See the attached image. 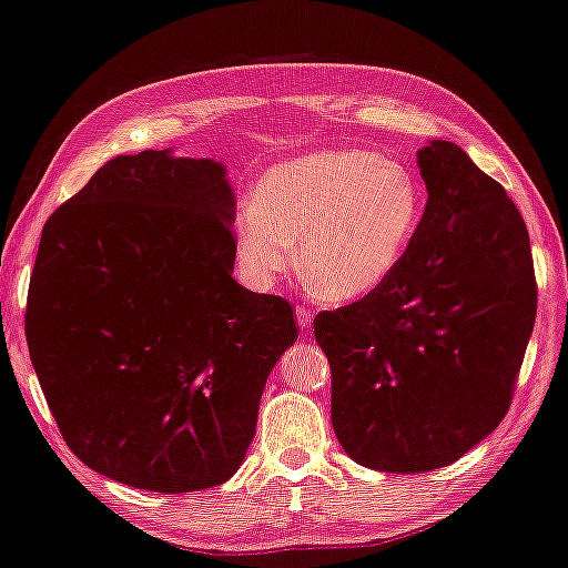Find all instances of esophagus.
<instances>
[{"instance_id":"34e87169","label":"esophagus","mask_w":568,"mask_h":568,"mask_svg":"<svg viewBox=\"0 0 568 568\" xmlns=\"http://www.w3.org/2000/svg\"><path fill=\"white\" fill-rule=\"evenodd\" d=\"M296 321H298V328H302V334H308V328H312V324H314V314L308 312V308L298 306L296 308Z\"/></svg>"}]
</instances>
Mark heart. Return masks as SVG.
I'll return each mask as SVG.
<instances>
[{"label":"heart","instance_id":"obj_1","mask_svg":"<svg viewBox=\"0 0 568 568\" xmlns=\"http://www.w3.org/2000/svg\"><path fill=\"white\" fill-rule=\"evenodd\" d=\"M423 195L398 160L318 151L272 168L234 217L242 276L266 288L296 264L334 304L366 298L390 280L417 232Z\"/></svg>","mask_w":568,"mask_h":568}]
</instances>
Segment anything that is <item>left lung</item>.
I'll list each match as a JSON object with an SVG mask.
<instances>
[{
  "label": "left lung",
  "instance_id": "obj_1",
  "mask_svg": "<svg viewBox=\"0 0 568 568\" xmlns=\"http://www.w3.org/2000/svg\"><path fill=\"white\" fill-rule=\"evenodd\" d=\"M425 212L378 292L314 318L331 423L358 465L427 473L495 430L537 316L529 234L505 187L463 148L417 151Z\"/></svg>",
  "mask_w": 568,
  "mask_h": 568
}]
</instances>
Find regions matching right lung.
I'll list each match as a JSON object with an SVG mask.
<instances>
[{
    "label": "right lung",
    "mask_w": 568,
    "mask_h": 568,
    "mask_svg": "<svg viewBox=\"0 0 568 568\" xmlns=\"http://www.w3.org/2000/svg\"><path fill=\"white\" fill-rule=\"evenodd\" d=\"M227 168L173 148L109 160L41 232L27 344L63 440L99 475L197 491L237 473L292 304L232 280Z\"/></svg>",
    "instance_id": "right-lung-1"
}]
</instances>
